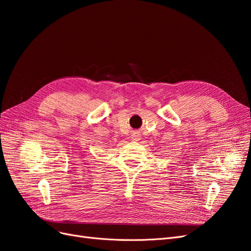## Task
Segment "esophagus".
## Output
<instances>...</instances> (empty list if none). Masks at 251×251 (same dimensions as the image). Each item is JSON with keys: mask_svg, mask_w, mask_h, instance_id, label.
<instances>
[{"mask_svg": "<svg viewBox=\"0 0 251 251\" xmlns=\"http://www.w3.org/2000/svg\"><path fill=\"white\" fill-rule=\"evenodd\" d=\"M131 139H132V141H135V142L139 141V140H140V134H139V133H134V134L132 135Z\"/></svg>", "mask_w": 251, "mask_h": 251, "instance_id": "obj_1", "label": "esophagus"}]
</instances>
